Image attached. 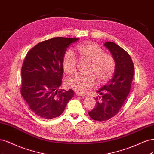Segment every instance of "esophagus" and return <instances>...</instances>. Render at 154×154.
Returning a JSON list of instances; mask_svg holds the SVG:
<instances>
[{"instance_id":"esophagus-1","label":"esophagus","mask_w":154,"mask_h":154,"mask_svg":"<svg viewBox=\"0 0 154 154\" xmlns=\"http://www.w3.org/2000/svg\"><path fill=\"white\" fill-rule=\"evenodd\" d=\"M76 95H77V96H79V97H86L85 95H84V94H82V93H80L79 92H77L76 93Z\"/></svg>"}]
</instances>
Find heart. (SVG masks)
Masks as SVG:
<instances>
[{"label":"heart","mask_w":154,"mask_h":154,"mask_svg":"<svg viewBox=\"0 0 154 154\" xmlns=\"http://www.w3.org/2000/svg\"><path fill=\"white\" fill-rule=\"evenodd\" d=\"M81 60L90 62L88 72L93 73L100 82L109 79L115 70V61L109 54L104 53L103 49L95 43H81L76 47ZM77 59L70 51L64 54L62 66L64 72L72 75L76 72ZM93 74L88 75H77L68 79L66 82L68 88L80 93H85L96 82Z\"/></svg>","instance_id":"1"}]
</instances>
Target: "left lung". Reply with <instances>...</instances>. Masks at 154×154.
Here are the masks:
<instances>
[{
	"label": "left lung",
	"mask_w": 154,
	"mask_h": 154,
	"mask_svg": "<svg viewBox=\"0 0 154 154\" xmlns=\"http://www.w3.org/2000/svg\"><path fill=\"white\" fill-rule=\"evenodd\" d=\"M115 61L112 78L97 91L96 106L88 112L94 120L106 121L115 116L120 110L131 90L134 75V64L131 56L115 43H104Z\"/></svg>",
	"instance_id": "obj_1"
}]
</instances>
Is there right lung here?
Returning a JSON list of instances; mask_svg holds the SVG:
<instances>
[{"label":"right lung","mask_w":154,"mask_h":154,"mask_svg":"<svg viewBox=\"0 0 154 154\" xmlns=\"http://www.w3.org/2000/svg\"><path fill=\"white\" fill-rule=\"evenodd\" d=\"M79 38H54L38 43L27 54L22 67L21 94L37 116L50 120L60 116L74 91L59 90L62 60L70 45Z\"/></svg>","instance_id":"add662e5"}]
</instances>
